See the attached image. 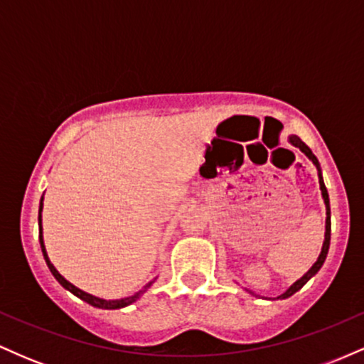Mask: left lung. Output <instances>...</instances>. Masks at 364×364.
<instances>
[{
	"label": "left lung",
	"instance_id": "1",
	"mask_svg": "<svg viewBox=\"0 0 364 364\" xmlns=\"http://www.w3.org/2000/svg\"><path fill=\"white\" fill-rule=\"evenodd\" d=\"M287 141H289L291 145H294V147H298L299 150H301L304 156L310 159V161L313 162V166H315V168H316V173H318V183H320L321 198H323L325 214H327V217H325V236H323V245H321V252H320V255H318V258H316V262L313 263L311 269L308 270V272L304 274L301 279H298V281H296L294 284H291V286L287 287V289L284 291L282 294H279L277 299H286V298H289V296L294 294V292H298L299 289H301V287H303L304 284H306L308 281H310L313 275L318 272V270L321 269V265H323L325 258H327L328 246H330V200H328V191H327V188H325V183H323V176H321V168H320L318 159H316L315 154L311 152L310 147H308V145L304 144V141H303L301 139H299V136L289 135V136H287ZM246 291H248V289H246ZM248 292H250V294H252V296H255L253 291H248Z\"/></svg>",
	"mask_w": 364,
	"mask_h": 364
}]
</instances>
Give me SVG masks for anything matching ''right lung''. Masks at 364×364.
<instances>
[{"label":"right lung","instance_id":"right-lung-1","mask_svg":"<svg viewBox=\"0 0 364 364\" xmlns=\"http://www.w3.org/2000/svg\"><path fill=\"white\" fill-rule=\"evenodd\" d=\"M43 207H44V195L41 196V203H39V219H37V220H39V243H41V250H43L44 260H46V263H48L49 270H51V274L54 275V279H56V281L60 282L61 286L65 287L66 291H70V292H72V294L77 296V298H80L82 301L89 303L90 306H94V308H101V310H119V308L128 306V304L135 303L136 299H140V296L144 294V292L147 291L149 287L152 286L154 282H156V279H157V277H154L152 281H149L147 284H145V286L141 287V289H140L139 292H135V294H132V296H127V298H119V299H104V298H99V296L90 294V292L82 291L80 287H77V286H75V284H72L70 281H66V279L63 277V275H61L60 272H58L56 267H54L53 263H51V260H49L48 252H46L44 236H43Z\"/></svg>","mask_w":364,"mask_h":364}]
</instances>
